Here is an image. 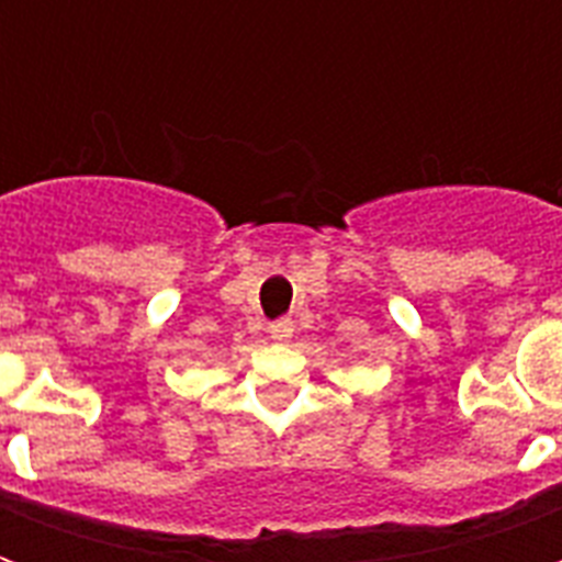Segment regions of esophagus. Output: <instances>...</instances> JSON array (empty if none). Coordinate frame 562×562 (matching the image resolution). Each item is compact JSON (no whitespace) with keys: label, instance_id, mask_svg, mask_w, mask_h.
<instances>
[{"label":"esophagus","instance_id":"obj_1","mask_svg":"<svg viewBox=\"0 0 562 562\" xmlns=\"http://www.w3.org/2000/svg\"><path fill=\"white\" fill-rule=\"evenodd\" d=\"M268 334L273 337V340H289L294 334V325H292V318H280V322H273L268 328Z\"/></svg>","mask_w":562,"mask_h":562}]
</instances>
